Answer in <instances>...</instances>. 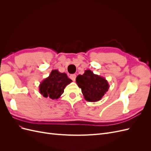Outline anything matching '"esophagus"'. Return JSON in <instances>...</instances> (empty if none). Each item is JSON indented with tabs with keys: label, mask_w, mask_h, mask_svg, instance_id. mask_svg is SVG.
<instances>
[{
	"label": "esophagus",
	"mask_w": 151,
	"mask_h": 151,
	"mask_svg": "<svg viewBox=\"0 0 151 151\" xmlns=\"http://www.w3.org/2000/svg\"><path fill=\"white\" fill-rule=\"evenodd\" d=\"M70 78L73 81H75L76 78V74H71L70 76Z\"/></svg>",
	"instance_id": "obj_1"
}]
</instances>
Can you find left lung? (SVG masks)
<instances>
[{
  "label": "left lung",
  "mask_w": 151,
  "mask_h": 151,
  "mask_svg": "<svg viewBox=\"0 0 151 151\" xmlns=\"http://www.w3.org/2000/svg\"><path fill=\"white\" fill-rule=\"evenodd\" d=\"M76 81L81 89L84 99L89 102L101 100L109 88L106 79L94 74L91 70H86L83 75H79Z\"/></svg>",
  "instance_id": "8db88e82"
}]
</instances>
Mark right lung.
Returning <instances> with one entry per match:
<instances>
[{
  "instance_id": "right-lung-1",
  "label": "right lung",
  "mask_w": 151,
  "mask_h": 151,
  "mask_svg": "<svg viewBox=\"0 0 151 151\" xmlns=\"http://www.w3.org/2000/svg\"><path fill=\"white\" fill-rule=\"evenodd\" d=\"M72 82L65 73L53 70L49 76L40 83L39 91L45 98L57 99L63 93L65 87Z\"/></svg>"
}]
</instances>
